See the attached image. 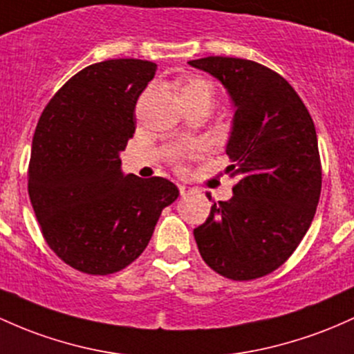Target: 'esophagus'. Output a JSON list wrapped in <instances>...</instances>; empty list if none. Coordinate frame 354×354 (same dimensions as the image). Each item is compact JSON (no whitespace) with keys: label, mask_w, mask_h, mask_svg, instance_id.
<instances>
[{"label":"esophagus","mask_w":354,"mask_h":354,"mask_svg":"<svg viewBox=\"0 0 354 354\" xmlns=\"http://www.w3.org/2000/svg\"><path fill=\"white\" fill-rule=\"evenodd\" d=\"M178 188H180V193H181V196L188 195L189 192H193V188H192V186H188V185H178Z\"/></svg>","instance_id":"obj_1"}]
</instances>
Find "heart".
Here are the masks:
<instances>
[{"label": "heart", "mask_w": 354, "mask_h": 354, "mask_svg": "<svg viewBox=\"0 0 354 354\" xmlns=\"http://www.w3.org/2000/svg\"><path fill=\"white\" fill-rule=\"evenodd\" d=\"M186 91H208L209 94H212V87H209V84L205 82V80H201V79H189L188 82L185 84V87L181 88V92H186ZM198 149H200V147L195 145L188 146L181 151L180 156H183V154H193V153H196Z\"/></svg>", "instance_id": "b5f03b06"}]
</instances>
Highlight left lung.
Wrapping results in <instances>:
<instances>
[{
	"mask_svg": "<svg viewBox=\"0 0 354 354\" xmlns=\"http://www.w3.org/2000/svg\"><path fill=\"white\" fill-rule=\"evenodd\" d=\"M188 64L218 79L235 106L225 169L235 180L234 196L213 203L193 230L198 250L232 281L263 277L292 255L319 203L316 127L292 85L257 62L207 57Z\"/></svg>",
	"mask_w": 354,
	"mask_h": 354,
	"instance_id": "8db88e82",
	"label": "left lung"
}]
</instances>
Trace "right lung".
I'll return each mask as SVG.
<instances>
[{
  "label": "right lung",
  "mask_w": 354,
  "mask_h": 354,
  "mask_svg": "<svg viewBox=\"0 0 354 354\" xmlns=\"http://www.w3.org/2000/svg\"><path fill=\"white\" fill-rule=\"evenodd\" d=\"M156 64L88 65L46 104L35 129L28 195L48 247L91 275L122 270L145 252L162 208L180 192L166 178L124 174L134 109Z\"/></svg>",
  "instance_id": "1"
}]
</instances>
